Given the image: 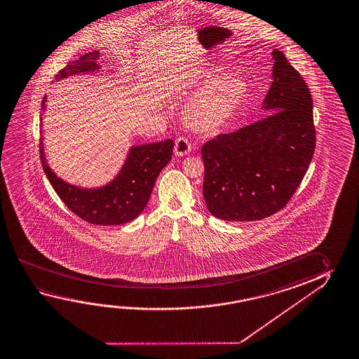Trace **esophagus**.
<instances>
[{
  "instance_id": "esophagus-1",
  "label": "esophagus",
  "mask_w": 359,
  "mask_h": 359,
  "mask_svg": "<svg viewBox=\"0 0 359 359\" xmlns=\"http://www.w3.org/2000/svg\"><path fill=\"white\" fill-rule=\"evenodd\" d=\"M174 151L177 156H184V155H188L191 151V144L189 142L188 139L185 137H179L175 142V147H174Z\"/></svg>"
}]
</instances>
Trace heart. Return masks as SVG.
<instances>
[{
  "label": "heart",
  "instance_id": "obj_1",
  "mask_svg": "<svg viewBox=\"0 0 359 359\" xmlns=\"http://www.w3.org/2000/svg\"><path fill=\"white\" fill-rule=\"evenodd\" d=\"M247 97V85L224 67L208 71L203 90L185 106V118L201 131H214L229 123Z\"/></svg>",
  "mask_w": 359,
  "mask_h": 359
}]
</instances>
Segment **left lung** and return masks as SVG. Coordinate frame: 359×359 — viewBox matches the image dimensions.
I'll use <instances>...</instances> for the list:
<instances>
[{"label":"left lung","instance_id":"1","mask_svg":"<svg viewBox=\"0 0 359 359\" xmlns=\"http://www.w3.org/2000/svg\"><path fill=\"white\" fill-rule=\"evenodd\" d=\"M266 115L201 147L203 195L212 217L253 222L282 210L306 175L316 149L311 91L282 51L271 53Z\"/></svg>","mask_w":359,"mask_h":359}]
</instances>
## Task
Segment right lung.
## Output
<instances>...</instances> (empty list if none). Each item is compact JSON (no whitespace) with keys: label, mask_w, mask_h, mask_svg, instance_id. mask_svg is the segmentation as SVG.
I'll return each mask as SVG.
<instances>
[{"label":"right lung","mask_w":359,"mask_h":359,"mask_svg":"<svg viewBox=\"0 0 359 359\" xmlns=\"http://www.w3.org/2000/svg\"><path fill=\"white\" fill-rule=\"evenodd\" d=\"M99 51H91L70 61L59 71L56 80L99 70ZM45 102L46 95L42 99V110ZM172 149L171 139L131 147L116 177L105 187L94 189L79 188L60 179L48 166L41 139L40 159L48 182L71 212L95 225H120L134 220L145 209L160 171L171 160Z\"/></svg>","instance_id":"add662e5"}]
</instances>
